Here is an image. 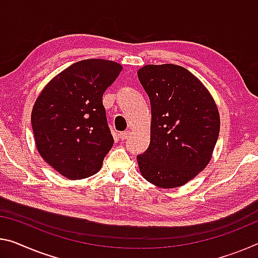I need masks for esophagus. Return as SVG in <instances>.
<instances>
[{"label":"esophagus","mask_w":258,"mask_h":258,"mask_svg":"<svg viewBox=\"0 0 258 258\" xmlns=\"http://www.w3.org/2000/svg\"><path fill=\"white\" fill-rule=\"evenodd\" d=\"M130 134H131L130 131H125V132L119 133V138L121 139V140H126V139H128Z\"/></svg>","instance_id":"esophagus-1"}]
</instances>
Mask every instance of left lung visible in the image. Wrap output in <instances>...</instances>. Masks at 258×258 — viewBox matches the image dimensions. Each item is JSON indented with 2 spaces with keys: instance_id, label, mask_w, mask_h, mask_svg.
Listing matches in <instances>:
<instances>
[{
  "instance_id": "1",
  "label": "left lung",
  "mask_w": 258,
  "mask_h": 258,
  "mask_svg": "<svg viewBox=\"0 0 258 258\" xmlns=\"http://www.w3.org/2000/svg\"><path fill=\"white\" fill-rule=\"evenodd\" d=\"M139 80L151 105L150 145L138 156L147 181L175 188L209 164L217 142L220 118L211 94L199 78L174 64H148Z\"/></svg>"
}]
</instances>
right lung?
I'll list each match as a JSON object with an SVG mask.
<instances>
[{"mask_svg": "<svg viewBox=\"0 0 258 258\" xmlns=\"http://www.w3.org/2000/svg\"><path fill=\"white\" fill-rule=\"evenodd\" d=\"M121 70L113 60H80L39 94L31 116L36 149L65 178L77 180L99 172L111 149L102 96Z\"/></svg>", "mask_w": 258, "mask_h": 258, "instance_id": "add662e5", "label": "right lung"}]
</instances>
